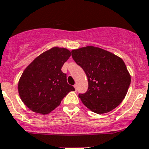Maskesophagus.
I'll return each mask as SVG.
<instances>
[{
	"instance_id": "obj_1",
	"label": "esophagus",
	"mask_w": 149,
	"mask_h": 149,
	"mask_svg": "<svg viewBox=\"0 0 149 149\" xmlns=\"http://www.w3.org/2000/svg\"><path fill=\"white\" fill-rule=\"evenodd\" d=\"M74 88H75V90L77 91V85H74Z\"/></svg>"
}]
</instances>
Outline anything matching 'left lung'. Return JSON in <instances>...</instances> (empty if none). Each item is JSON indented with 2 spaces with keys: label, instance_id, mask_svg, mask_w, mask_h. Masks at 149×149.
Masks as SVG:
<instances>
[{
  "label": "left lung",
  "instance_id": "1",
  "mask_svg": "<svg viewBox=\"0 0 149 149\" xmlns=\"http://www.w3.org/2000/svg\"><path fill=\"white\" fill-rule=\"evenodd\" d=\"M71 52L88 77V91L79 94L84 105L97 114L116 108L125 99L131 80L124 61L110 52L92 46Z\"/></svg>",
  "mask_w": 149,
  "mask_h": 149
}]
</instances>
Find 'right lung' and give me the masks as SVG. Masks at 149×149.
Wrapping results in <instances>:
<instances>
[{"label": "right lung", "instance_id": "1", "mask_svg": "<svg viewBox=\"0 0 149 149\" xmlns=\"http://www.w3.org/2000/svg\"><path fill=\"white\" fill-rule=\"evenodd\" d=\"M70 55L67 49L53 47L25 68L19 79L18 90L21 100L31 110L43 115L49 113L70 91H75L61 71Z\"/></svg>", "mask_w": 149, "mask_h": 149}]
</instances>
